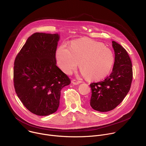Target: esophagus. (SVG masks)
Instances as JSON below:
<instances>
[{"label":"esophagus","mask_w":146,"mask_h":146,"mask_svg":"<svg viewBox=\"0 0 146 146\" xmlns=\"http://www.w3.org/2000/svg\"><path fill=\"white\" fill-rule=\"evenodd\" d=\"M71 82H72V83L74 84V85H78V84H79L81 83L80 81H77V80H75V79L72 80L71 81Z\"/></svg>","instance_id":"esophagus-1"}]
</instances>
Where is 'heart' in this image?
<instances>
[{
	"instance_id": "obj_1",
	"label": "heart",
	"mask_w": 146,
	"mask_h": 146,
	"mask_svg": "<svg viewBox=\"0 0 146 146\" xmlns=\"http://www.w3.org/2000/svg\"><path fill=\"white\" fill-rule=\"evenodd\" d=\"M56 62L66 74H70L79 63V68L86 78L98 80L106 76L114 63V55L100 42L83 38L74 41L70 48L61 45L56 52Z\"/></svg>"
}]
</instances>
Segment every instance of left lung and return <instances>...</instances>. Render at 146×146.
Segmentation results:
<instances>
[{
  "instance_id": "obj_1",
  "label": "left lung",
  "mask_w": 146,
  "mask_h": 146,
  "mask_svg": "<svg viewBox=\"0 0 146 146\" xmlns=\"http://www.w3.org/2000/svg\"><path fill=\"white\" fill-rule=\"evenodd\" d=\"M112 46L115 57L111 73L104 80L90 84V106L101 112L114 109L123 101L132 80V63L127 52L115 41H112Z\"/></svg>"
}]
</instances>
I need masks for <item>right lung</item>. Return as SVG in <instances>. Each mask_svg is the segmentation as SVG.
I'll use <instances>...</instances> for the list:
<instances>
[{
  "mask_svg": "<svg viewBox=\"0 0 146 146\" xmlns=\"http://www.w3.org/2000/svg\"><path fill=\"white\" fill-rule=\"evenodd\" d=\"M60 35L36 33L29 37L14 62L15 92L23 105L38 115H48L59 106L60 92L71 80L56 66Z\"/></svg>",
  "mask_w": 146,
  "mask_h": 146,
  "instance_id": "right-lung-1",
  "label": "right lung"
}]
</instances>
